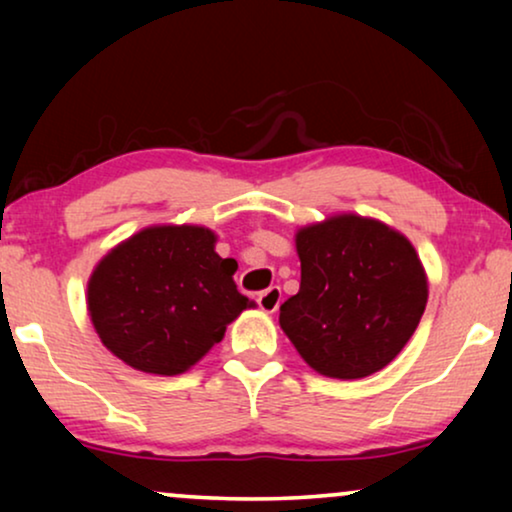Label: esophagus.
Wrapping results in <instances>:
<instances>
[{
    "label": "esophagus",
    "mask_w": 512,
    "mask_h": 512,
    "mask_svg": "<svg viewBox=\"0 0 512 512\" xmlns=\"http://www.w3.org/2000/svg\"><path fill=\"white\" fill-rule=\"evenodd\" d=\"M256 303H258V307H261L263 312H270V314L277 312L279 303H282V289H279V286H270V289H265V291L258 293Z\"/></svg>",
    "instance_id": "1"
}]
</instances>
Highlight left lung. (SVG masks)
I'll use <instances>...</instances> for the list:
<instances>
[{"instance_id": "8db88e82", "label": "left lung", "mask_w": 512, "mask_h": 512, "mask_svg": "<svg viewBox=\"0 0 512 512\" xmlns=\"http://www.w3.org/2000/svg\"><path fill=\"white\" fill-rule=\"evenodd\" d=\"M300 291L279 307L298 354L326 377L382 370L412 338L429 286L417 251L380 221L342 214L300 228Z\"/></svg>"}]
</instances>
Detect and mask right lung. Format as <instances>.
I'll return each mask as SVG.
<instances>
[{
    "label": "right lung",
    "instance_id": "obj_1",
    "mask_svg": "<svg viewBox=\"0 0 512 512\" xmlns=\"http://www.w3.org/2000/svg\"><path fill=\"white\" fill-rule=\"evenodd\" d=\"M200 226H153L118 244L88 282V312L104 347L128 366L179 375L247 310L235 258Z\"/></svg>",
    "mask_w": 512,
    "mask_h": 512
}]
</instances>
